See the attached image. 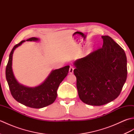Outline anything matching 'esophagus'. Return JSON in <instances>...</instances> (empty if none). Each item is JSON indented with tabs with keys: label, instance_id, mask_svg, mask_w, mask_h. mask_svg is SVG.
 Masks as SVG:
<instances>
[{
	"label": "esophagus",
	"instance_id": "obj_1",
	"mask_svg": "<svg viewBox=\"0 0 134 134\" xmlns=\"http://www.w3.org/2000/svg\"><path fill=\"white\" fill-rule=\"evenodd\" d=\"M74 67H72V66H71L70 67V69H69V73L70 74H72L74 72Z\"/></svg>",
	"mask_w": 134,
	"mask_h": 134
}]
</instances>
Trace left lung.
<instances>
[{
  "label": "left lung",
  "instance_id": "1",
  "mask_svg": "<svg viewBox=\"0 0 134 134\" xmlns=\"http://www.w3.org/2000/svg\"><path fill=\"white\" fill-rule=\"evenodd\" d=\"M103 45L74 63L79 98L84 103L100 106L120 94L127 76L124 51L110 37L104 36Z\"/></svg>",
  "mask_w": 134,
  "mask_h": 134
}]
</instances>
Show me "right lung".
I'll return each instance as SVG.
<instances>
[{
    "instance_id": "1",
    "label": "right lung",
    "mask_w": 134,
    "mask_h": 134,
    "mask_svg": "<svg viewBox=\"0 0 134 134\" xmlns=\"http://www.w3.org/2000/svg\"><path fill=\"white\" fill-rule=\"evenodd\" d=\"M27 41H37L32 37ZM25 42L23 40L15 45L11 50L5 69V77L13 98L19 103L33 108H42L52 104L57 97V90L69 71V65L52 70L42 83L36 87H28L19 83L15 79L12 69L13 55L17 47Z\"/></svg>"
}]
</instances>
